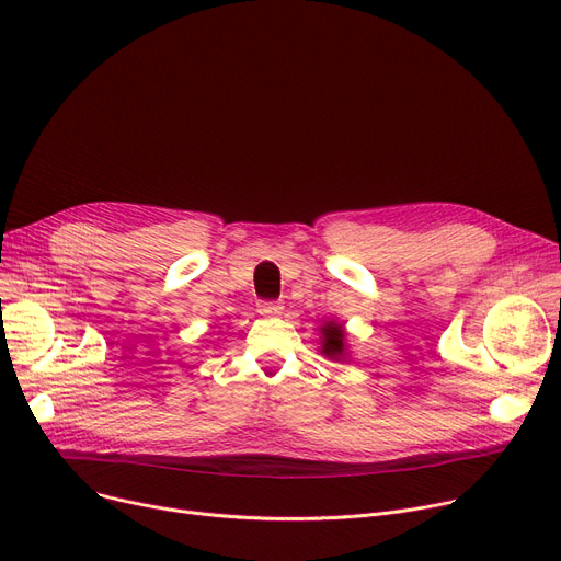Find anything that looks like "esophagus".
<instances>
[{
  "label": "esophagus",
  "instance_id": "34e87169",
  "mask_svg": "<svg viewBox=\"0 0 561 561\" xmlns=\"http://www.w3.org/2000/svg\"><path fill=\"white\" fill-rule=\"evenodd\" d=\"M282 302H275V300H261L259 305H256V311L261 313V316H279L282 313Z\"/></svg>",
  "mask_w": 561,
  "mask_h": 561
}]
</instances>
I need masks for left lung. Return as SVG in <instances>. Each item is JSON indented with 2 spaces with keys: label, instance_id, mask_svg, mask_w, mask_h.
Segmentation results:
<instances>
[{
  "label": "left lung",
  "instance_id": "left-lung-1",
  "mask_svg": "<svg viewBox=\"0 0 561 561\" xmlns=\"http://www.w3.org/2000/svg\"><path fill=\"white\" fill-rule=\"evenodd\" d=\"M321 353L334 362L346 359V332L344 325L328 321L321 328Z\"/></svg>",
  "mask_w": 561,
  "mask_h": 561
}]
</instances>
